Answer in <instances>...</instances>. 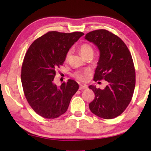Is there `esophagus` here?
<instances>
[{"label": "esophagus", "mask_w": 151, "mask_h": 151, "mask_svg": "<svg viewBox=\"0 0 151 151\" xmlns=\"http://www.w3.org/2000/svg\"><path fill=\"white\" fill-rule=\"evenodd\" d=\"M87 88H88V86L87 85H80V87H79V89H80V90H85V89H87Z\"/></svg>", "instance_id": "esophagus-1"}]
</instances>
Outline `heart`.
Returning a JSON list of instances; mask_svg holds the SVG:
<instances>
[{
  "label": "heart",
  "mask_w": 151,
  "mask_h": 151,
  "mask_svg": "<svg viewBox=\"0 0 151 151\" xmlns=\"http://www.w3.org/2000/svg\"><path fill=\"white\" fill-rule=\"evenodd\" d=\"M80 52L81 55L85 58V57L88 55H93V48H92L91 45L88 44H83L81 45L80 48ZM70 52H68L66 53V59L68 60V58L70 57ZM89 75H90V71L88 70H85L83 71H80V72H76L74 74V76L78 80H80L82 81H85L86 79L88 78Z\"/></svg>",
  "instance_id": "1"
}]
</instances>
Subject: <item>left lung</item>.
<instances>
[{"label": "left lung", "mask_w": 151, "mask_h": 151, "mask_svg": "<svg viewBox=\"0 0 151 151\" xmlns=\"http://www.w3.org/2000/svg\"><path fill=\"white\" fill-rule=\"evenodd\" d=\"M85 39L96 46L99 51L94 81L104 79L108 82L104 89L88 86L95 94L89 109L101 118H115L127 109L134 93L135 70L132 56L124 42L106 30L88 32Z\"/></svg>", "instance_id": "obj_1"}]
</instances>
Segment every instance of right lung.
<instances>
[{"label": "right lung", "instance_id": "1", "mask_svg": "<svg viewBox=\"0 0 151 151\" xmlns=\"http://www.w3.org/2000/svg\"><path fill=\"white\" fill-rule=\"evenodd\" d=\"M83 35L81 32H48L35 40L24 56L21 70L24 95L32 109L44 118L55 119L65 113L78 91V84L72 79L60 86L53 81L56 69Z\"/></svg>", "mask_w": 151, "mask_h": 151}]
</instances>
